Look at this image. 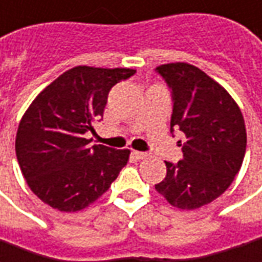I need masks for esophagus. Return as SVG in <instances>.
<instances>
[{
    "label": "esophagus",
    "mask_w": 262,
    "mask_h": 262,
    "mask_svg": "<svg viewBox=\"0 0 262 262\" xmlns=\"http://www.w3.org/2000/svg\"><path fill=\"white\" fill-rule=\"evenodd\" d=\"M133 156L136 159H146L147 153H143V151H133Z\"/></svg>",
    "instance_id": "34e87169"
}]
</instances>
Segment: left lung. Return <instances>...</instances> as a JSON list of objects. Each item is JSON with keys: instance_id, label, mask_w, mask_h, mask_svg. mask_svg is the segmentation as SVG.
Returning a JSON list of instances; mask_svg holds the SVG:
<instances>
[{"instance_id": "8db88e82", "label": "left lung", "mask_w": 262, "mask_h": 262, "mask_svg": "<svg viewBox=\"0 0 262 262\" xmlns=\"http://www.w3.org/2000/svg\"><path fill=\"white\" fill-rule=\"evenodd\" d=\"M172 89L170 131L184 133V157L166 163L156 191L170 206L195 210L220 196L242 166L247 128L233 97L198 67L170 62L156 68Z\"/></svg>"}]
</instances>
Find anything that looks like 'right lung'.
<instances>
[{
  "label": "right lung",
  "instance_id": "add662e5",
  "mask_svg": "<svg viewBox=\"0 0 262 262\" xmlns=\"http://www.w3.org/2000/svg\"><path fill=\"white\" fill-rule=\"evenodd\" d=\"M133 68L78 66L46 86L30 103L15 136V155L29 188L55 210L74 213L93 204L115 181L129 150L84 138L103 118L109 90Z\"/></svg>",
  "mask_w": 262,
  "mask_h": 262
}]
</instances>
